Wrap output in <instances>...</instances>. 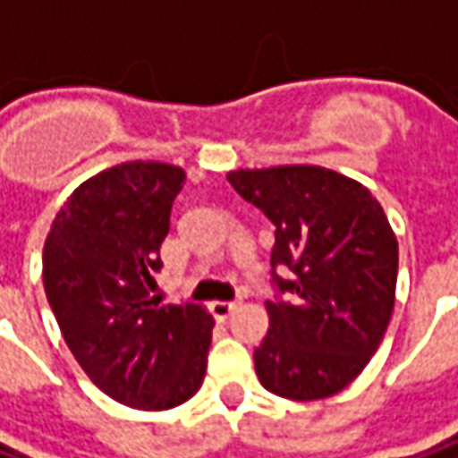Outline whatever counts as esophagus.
Masks as SVG:
<instances>
[{"mask_svg": "<svg viewBox=\"0 0 458 458\" xmlns=\"http://www.w3.org/2000/svg\"><path fill=\"white\" fill-rule=\"evenodd\" d=\"M235 308H238V302H223V300H217V302H212V305H209L212 315H215V318H220V320L230 318V315L235 312Z\"/></svg>", "mask_w": 458, "mask_h": 458, "instance_id": "34e87169", "label": "esophagus"}]
</instances>
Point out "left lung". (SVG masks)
<instances>
[{"label":"left lung","instance_id":"left-lung-1","mask_svg":"<svg viewBox=\"0 0 458 458\" xmlns=\"http://www.w3.org/2000/svg\"><path fill=\"white\" fill-rule=\"evenodd\" d=\"M228 182L276 228L279 297L267 302L268 333L253 351L259 382L289 400L341 392L379 348L394 308L397 238L385 209L323 166L238 169Z\"/></svg>","mask_w":458,"mask_h":458}]
</instances>
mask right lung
<instances>
[{
    "instance_id": "1",
    "label": "right lung",
    "mask_w": 458,
    "mask_h": 458,
    "mask_svg": "<svg viewBox=\"0 0 458 458\" xmlns=\"http://www.w3.org/2000/svg\"><path fill=\"white\" fill-rule=\"evenodd\" d=\"M184 171L128 161L73 190L43 249L48 305L79 367L112 400L169 410L202 387L212 315L158 305L153 274Z\"/></svg>"
}]
</instances>
